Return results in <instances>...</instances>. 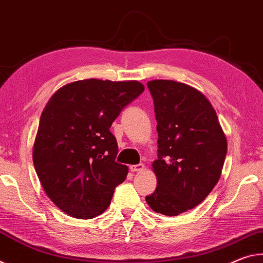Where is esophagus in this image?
Masks as SVG:
<instances>
[{"mask_svg": "<svg viewBox=\"0 0 263 263\" xmlns=\"http://www.w3.org/2000/svg\"><path fill=\"white\" fill-rule=\"evenodd\" d=\"M130 169L132 172H140V171H143L144 170V165L143 164H136V165H130Z\"/></svg>", "mask_w": 263, "mask_h": 263, "instance_id": "34e87169", "label": "esophagus"}]
</instances>
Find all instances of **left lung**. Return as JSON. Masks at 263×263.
Instances as JSON below:
<instances>
[{"label":"left lung","instance_id":"obj_1","mask_svg":"<svg viewBox=\"0 0 263 263\" xmlns=\"http://www.w3.org/2000/svg\"><path fill=\"white\" fill-rule=\"evenodd\" d=\"M157 121L156 190L145 197L155 212L175 217L200 204L216 186L227 141L216 110L196 88L172 80L147 84Z\"/></svg>","mask_w":263,"mask_h":263}]
</instances>
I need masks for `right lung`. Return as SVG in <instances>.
<instances>
[{"instance_id": "1", "label": "right lung", "mask_w": 263, "mask_h": 263, "mask_svg": "<svg viewBox=\"0 0 263 263\" xmlns=\"http://www.w3.org/2000/svg\"><path fill=\"white\" fill-rule=\"evenodd\" d=\"M144 91L139 81L79 80L55 92L41 115L33 165L46 195L68 216L92 219L108 208L127 165L115 161L109 128Z\"/></svg>"}]
</instances>
